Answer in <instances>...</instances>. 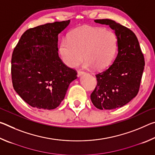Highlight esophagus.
<instances>
[{
  "label": "esophagus",
  "instance_id": "34e87169",
  "mask_svg": "<svg viewBox=\"0 0 155 155\" xmlns=\"http://www.w3.org/2000/svg\"><path fill=\"white\" fill-rule=\"evenodd\" d=\"M83 74H85V72H84L83 71H81V70H78V72H77V76L78 77H81V76H82Z\"/></svg>",
  "mask_w": 155,
  "mask_h": 155
}]
</instances>
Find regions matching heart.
Masks as SVG:
<instances>
[{
  "mask_svg": "<svg viewBox=\"0 0 155 155\" xmlns=\"http://www.w3.org/2000/svg\"><path fill=\"white\" fill-rule=\"evenodd\" d=\"M117 38L114 31L102 27L83 26L72 30L59 46L61 60L68 67L74 68L82 62L95 70L111 64L116 53Z\"/></svg>",
  "mask_w": 155,
  "mask_h": 155,
  "instance_id": "heart-1",
  "label": "heart"
}]
</instances>
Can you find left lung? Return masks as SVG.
<instances>
[{
  "instance_id": "8db88e82",
  "label": "left lung",
  "mask_w": 155,
  "mask_h": 155,
  "mask_svg": "<svg viewBox=\"0 0 155 155\" xmlns=\"http://www.w3.org/2000/svg\"><path fill=\"white\" fill-rule=\"evenodd\" d=\"M94 22L109 25L115 31L118 52L114 63L96 75L97 85L91 94V101L97 109H114L137 96L145 65L143 54L137 37L129 28L109 19Z\"/></svg>"
}]
</instances>
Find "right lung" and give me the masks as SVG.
<instances>
[{"instance_id": "add662e5", "label": "right lung", "mask_w": 155, "mask_h": 155, "mask_svg": "<svg viewBox=\"0 0 155 155\" xmlns=\"http://www.w3.org/2000/svg\"><path fill=\"white\" fill-rule=\"evenodd\" d=\"M70 20L29 28L21 36L12 57L13 87L27 104L54 109L64 99L70 83L77 78L58 54V35Z\"/></svg>"}]
</instances>
